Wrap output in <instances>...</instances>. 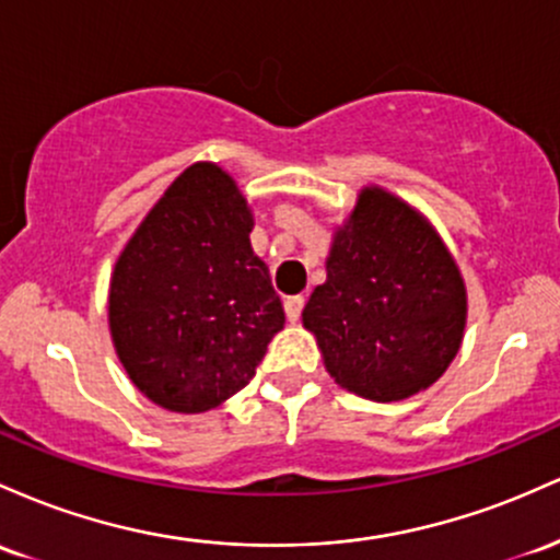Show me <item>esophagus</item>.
<instances>
[{
  "label": "esophagus",
  "mask_w": 560,
  "mask_h": 560,
  "mask_svg": "<svg viewBox=\"0 0 560 560\" xmlns=\"http://www.w3.org/2000/svg\"><path fill=\"white\" fill-rule=\"evenodd\" d=\"M304 304H306L304 296H288L285 299V314H288V319H291V323H296V319L301 317V312H304Z\"/></svg>",
  "instance_id": "1"
}]
</instances>
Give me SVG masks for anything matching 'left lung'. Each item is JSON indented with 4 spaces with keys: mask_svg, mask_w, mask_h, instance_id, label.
Masks as SVG:
<instances>
[{
    "mask_svg": "<svg viewBox=\"0 0 560 560\" xmlns=\"http://www.w3.org/2000/svg\"><path fill=\"white\" fill-rule=\"evenodd\" d=\"M301 317L343 388L397 401L429 388L457 354L466 288L436 232L410 206L370 187L336 232L328 280Z\"/></svg>",
    "mask_w": 560,
    "mask_h": 560,
    "instance_id": "8db88e82",
    "label": "left lung"
}]
</instances>
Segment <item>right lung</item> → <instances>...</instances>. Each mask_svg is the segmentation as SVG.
<instances>
[{"mask_svg":"<svg viewBox=\"0 0 560 560\" xmlns=\"http://www.w3.org/2000/svg\"><path fill=\"white\" fill-rule=\"evenodd\" d=\"M250 230L235 182L196 163L124 248L110 282L113 343L155 405L174 412L222 405L248 386L285 325Z\"/></svg>","mask_w":560,"mask_h":560,"instance_id":"obj_1","label":"right lung"}]
</instances>
